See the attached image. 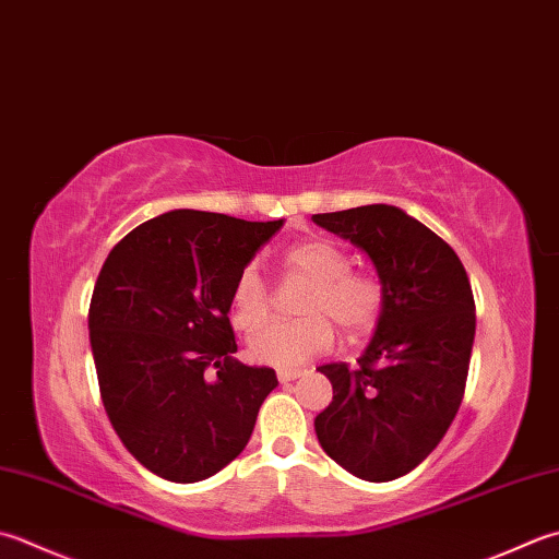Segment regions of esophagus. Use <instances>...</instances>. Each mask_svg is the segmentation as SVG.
<instances>
[{
  "instance_id": "1",
  "label": "esophagus",
  "mask_w": 559,
  "mask_h": 559,
  "mask_svg": "<svg viewBox=\"0 0 559 559\" xmlns=\"http://www.w3.org/2000/svg\"><path fill=\"white\" fill-rule=\"evenodd\" d=\"M276 376H278V380H281V382H288V380L300 378V376H302V370H298V368H278V370H276Z\"/></svg>"
}]
</instances>
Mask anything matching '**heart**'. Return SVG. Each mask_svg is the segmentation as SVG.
Masks as SVG:
<instances>
[{"label":"heart","instance_id":"b5f03b06","mask_svg":"<svg viewBox=\"0 0 559 559\" xmlns=\"http://www.w3.org/2000/svg\"><path fill=\"white\" fill-rule=\"evenodd\" d=\"M283 269L310 281L300 298L298 320H273L269 288L257 264H247L233 288V322L237 330H253L249 356L266 366H300L326 352L334 342L333 320L346 338H360L373 330L382 310L380 283L364 271L348 269L346 251L330 239H305L283 254Z\"/></svg>","mask_w":559,"mask_h":559}]
</instances>
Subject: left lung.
I'll list each match as a JSON object with an SVG mask.
<instances>
[{
    "label": "left lung",
    "mask_w": 559,
    "mask_h": 559,
    "mask_svg": "<svg viewBox=\"0 0 559 559\" xmlns=\"http://www.w3.org/2000/svg\"><path fill=\"white\" fill-rule=\"evenodd\" d=\"M312 221L373 264L382 310L358 364H324L330 407L314 417L334 463L368 483L412 473L461 407L475 342L467 273L443 239L395 205L373 203Z\"/></svg>",
    "instance_id": "obj_1"
}]
</instances>
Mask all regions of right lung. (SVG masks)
Segmentation results:
<instances>
[{
  "label": "right lung",
  "mask_w": 559,
  "mask_h": 559,
  "mask_svg": "<svg viewBox=\"0 0 559 559\" xmlns=\"http://www.w3.org/2000/svg\"><path fill=\"white\" fill-rule=\"evenodd\" d=\"M283 221L169 211L111 249L90 305L102 400L118 439L169 483H201L245 451L273 368L245 366L233 288Z\"/></svg>",
  "instance_id": "obj_1"
}]
</instances>
